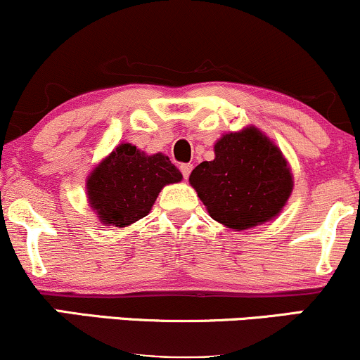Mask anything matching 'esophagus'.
Wrapping results in <instances>:
<instances>
[{
    "label": "esophagus",
    "mask_w": 360,
    "mask_h": 360,
    "mask_svg": "<svg viewBox=\"0 0 360 360\" xmlns=\"http://www.w3.org/2000/svg\"><path fill=\"white\" fill-rule=\"evenodd\" d=\"M179 169H181V172H183L184 179H188L189 174H191V171H193V166L191 164H181Z\"/></svg>",
    "instance_id": "obj_1"
}]
</instances>
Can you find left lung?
<instances>
[{"mask_svg":"<svg viewBox=\"0 0 360 360\" xmlns=\"http://www.w3.org/2000/svg\"><path fill=\"white\" fill-rule=\"evenodd\" d=\"M189 183L213 220L245 230L281 212L292 176L279 148L257 128H245L223 135L214 143V159L194 167Z\"/></svg>","mask_w":360,"mask_h":360,"instance_id":"1","label":"left lung"}]
</instances>
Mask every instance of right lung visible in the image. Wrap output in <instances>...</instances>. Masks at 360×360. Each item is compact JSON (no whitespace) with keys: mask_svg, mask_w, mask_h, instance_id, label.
I'll return each mask as SVG.
<instances>
[{"mask_svg":"<svg viewBox=\"0 0 360 360\" xmlns=\"http://www.w3.org/2000/svg\"><path fill=\"white\" fill-rule=\"evenodd\" d=\"M181 179L183 174L167 155H146L122 143L91 172L89 205L105 225L127 226L150 212L164 186Z\"/></svg>","mask_w":360,"mask_h":360,"instance_id":"right-lung-1","label":"right lung"}]
</instances>
